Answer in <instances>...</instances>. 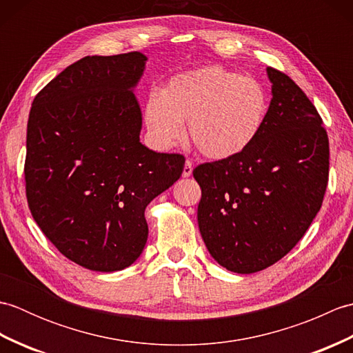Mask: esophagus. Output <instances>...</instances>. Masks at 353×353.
<instances>
[{
  "instance_id": "obj_1",
  "label": "esophagus",
  "mask_w": 353,
  "mask_h": 353,
  "mask_svg": "<svg viewBox=\"0 0 353 353\" xmlns=\"http://www.w3.org/2000/svg\"><path fill=\"white\" fill-rule=\"evenodd\" d=\"M192 174V162L191 161H186L185 162V167L182 171V176L183 177H190Z\"/></svg>"
}]
</instances>
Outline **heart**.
Returning <instances> with one entry per match:
<instances>
[{"mask_svg": "<svg viewBox=\"0 0 353 353\" xmlns=\"http://www.w3.org/2000/svg\"><path fill=\"white\" fill-rule=\"evenodd\" d=\"M268 112V95L258 80L208 65L171 77L144 106L148 138L170 148L182 137L205 157L228 159L256 139Z\"/></svg>", "mask_w": 353, "mask_h": 353, "instance_id": "heart-1", "label": "heart"}]
</instances>
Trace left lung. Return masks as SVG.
<instances>
[{"label":"left lung","mask_w":353,"mask_h":353,"mask_svg":"<svg viewBox=\"0 0 353 353\" xmlns=\"http://www.w3.org/2000/svg\"><path fill=\"white\" fill-rule=\"evenodd\" d=\"M267 74L273 99L256 139L192 171L201 238L220 265L239 274L273 265L301 241L329 179V139L316 106L287 74Z\"/></svg>","instance_id":"8db88e82"}]
</instances>
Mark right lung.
Instances as JSON below:
<instances>
[{
    "instance_id": "right-lung-1",
    "label": "right lung",
    "mask_w": 353,
    "mask_h": 353,
    "mask_svg": "<svg viewBox=\"0 0 353 353\" xmlns=\"http://www.w3.org/2000/svg\"><path fill=\"white\" fill-rule=\"evenodd\" d=\"M147 57L86 56L34 97L24 165L30 212L63 256L118 272L147 243L145 208L182 176L185 157L139 142L132 89Z\"/></svg>"
}]
</instances>
